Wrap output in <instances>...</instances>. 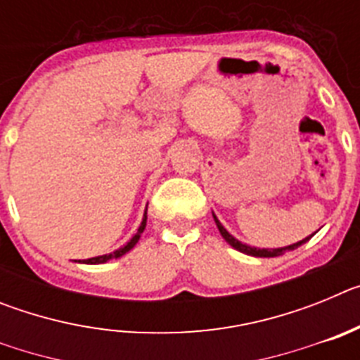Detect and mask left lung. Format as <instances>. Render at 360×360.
Instances as JSON below:
<instances>
[{
	"label": "left lung",
	"instance_id": "1",
	"mask_svg": "<svg viewBox=\"0 0 360 360\" xmlns=\"http://www.w3.org/2000/svg\"><path fill=\"white\" fill-rule=\"evenodd\" d=\"M212 216H214V214H212ZM214 221H216V227H218L219 234L224 236V240L227 241V243L231 245V247H234V249L240 250V252L249 254V256H256V257H276V256H281V254L288 252V250H294V249H297V247H301V245L307 243V241L310 240L311 236H314V234H311V236L304 238V240L297 241V243H292V245H288V247H281V249H256V247H250V245L241 243V241H238L236 238L232 236V234H229L227 229H225L224 225L219 224V219L216 218V216H214Z\"/></svg>",
	"mask_w": 360,
	"mask_h": 360
}]
</instances>
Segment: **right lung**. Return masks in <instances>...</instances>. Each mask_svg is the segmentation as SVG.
<instances>
[{
    "instance_id": "obj_1",
    "label": "right lung",
    "mask_w": 360,
    "mask_h": 360,
    "mask_svg": "<svg viewBox=\"0 0 360 360\" xmlns=\"http://www.w3.org/2000/svg\"><path fill=\"white\" fill-rule=\"evenodd\" d=\"M146 221H148V211L144 212V218H142V224H141V227H139V231H136V234L131 238V240L128 241V243L124 245V247L117 249L115 252L104 254V256L90 257V259H82V262H81V259H79V263H86V265H101V263H106V262H110V259H117V257L124 256V254L129 252V250H131L133 247H135L136 241L141 240V234H142V232H144V229H146Z\"/></svg>"
}]
</instances>
